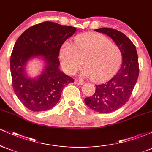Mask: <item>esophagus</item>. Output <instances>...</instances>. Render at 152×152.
Returning a JSON list of instances; mask_svg holds the SVG:
<instances>
[{"instance_id":"34e87169","label":"esophagus","mask_w":152,"mask_h":152,"mask_svg":"<svg viewBox=\"0 0 152 152\" xmlns=\"http://www.w3.org/2000/svg\"><path fill=\"white\" fill-rule=\"evenodd\" d=\"M75 83L77 85H82V84H83V82L81 81H78V80H76V81H75Z\"/></svg>"}]
</instances>
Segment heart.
<instances>
[{"label":"heart","instance_id":"obj_1","mask_svg":"<svg viewBox=\"0 0 152 152\" xmlns=\"http://www.w3.org/2000/svg\"><path fill=\"white\" fill-rule=\"evenodd\" d=\"M60 61L64 71L72 75L81 69L82 76L94 82H104L118 71L122 60L120 48L99 34H85L75 39L74 46L64 43L60 50ZM85 64H83V61Z\"/></svg>","mask_w":152,"mask_h":152}]
</instances>
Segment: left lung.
I'll list each match as a JSON object with an SVG mask.
<instances>
[{"label":"left lung","mask_w":152,"mask_h":152,"mask_svg":"<svg viewBox=\"0 0 152 152\" xmlns=\"http://www.w3.org/2000/svg\"><path fill=\"white\" fill-rule=\"evenodd\" d=\"M95 31L111 38L122 53V64L117 74L106 83L96 86L94 95L84 99L90 109L108 114L121 108L129 99L139 76V61L135 46L123 33L111 28Z\"/></svg>","instance_id":"left-lung-1"}]
</instances>
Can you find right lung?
<instances>
[{
  "label": "right lung",
  "mask_w": 152,
  "mask_h": 152,
  "mask_svg": "<svg viewBox=\"0 0 152 152\" xmlns=\"http://www.w3.org/2000/svg\"><path fill=\"white\" fill-rule=\"evenodd\" d=\"M75 27L45 21L28 28L15 42L10 56L12 84L15 95L27 109L40 112L56 105L64 88L74 78L59 69L61 45L76 32ZM41 57L45 62L42 73L34 79L26 74L30 59Z\"/></svg>",
  "instance_id": "obj_1"
}]
</instances>
